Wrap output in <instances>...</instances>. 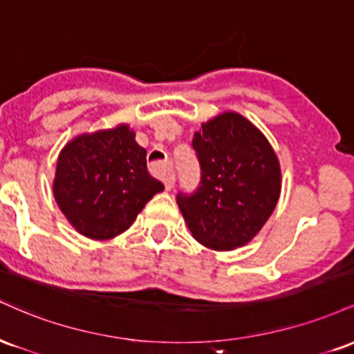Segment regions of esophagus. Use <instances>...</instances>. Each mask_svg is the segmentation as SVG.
I'll list each match as a JSON object with an SVG mask.
<instances>
[{
    "instance_id": "esophagus-1",
    "label": "esophagus",
    "mask_w": 354,
    "mask_h": 354,
    "mask_svg": "<svg viewBox=\"0 0 354 354\" xmlns=\"http://www.w3.org/2000/svg\"><path fill=\"white\" fill-rule=\"evenodd\" d=\"M174 181H176V176H174L173 168H166L163 171V183H165V188L166 189H171L174 186Z\"/></svg>"
}]
</instances>
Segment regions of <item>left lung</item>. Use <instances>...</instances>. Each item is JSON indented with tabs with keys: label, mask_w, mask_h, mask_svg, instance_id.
<instances>
[{
	"label": "left lung",
	"mask_w": 354,
	"mask_h": 354,
	"mask_svg": "<svg viewBox=\"0 0 354 354\" xmlns=\"http://www.w3.org/2000/svg\"><path fill=\"white\" fill-rule=\"evenodd\" d=\"M193 148L201 166L200 186L176 196L191 234L209 250L245 246L279 200L281 169L274 149L251 121L233 111L201 124Z\"/></svg>",
	"instance_id": "8db88e82"
}]
</instances>
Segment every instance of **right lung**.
I'll return each instance as SVG.
<instances>
[{
	"label": "right lung",
	"mask_w": 354,
	"mask_h": 354,
	"mask_svg": "<svg viewBox=\"0 0 354 354\" xmlns=\"http://www.w3.org/2000/svg\"><path fill=\"white\" fill-rule=\"evenodd\" d=\"M163 183L146 168V149L128 124L76 136L61 149L53 193L71 226L91 239H111L133 225Z\"/></svg>",
	"instance_id": "add662e5"
}]
</instances>
